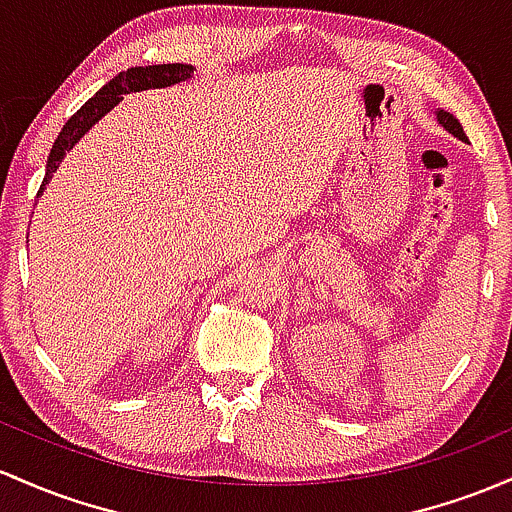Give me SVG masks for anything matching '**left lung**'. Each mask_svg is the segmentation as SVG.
Returning <instances> with one entry per match:
<instances>
[{
	"mask_svg": "<svg viewBox=\"0 0 512 512\" xmlns=\"http://www.w3.org/2000/svg\"><path fill=\"white\" fill-rule=\"evenodd\" d=\"M435 119L440 121V126L445 128V131L452 133L454 138L464 140V143H466V133H464V128H462V123H459L457 119H454V116L449 114V111H445V109H437V111H435Z\"/></svg>",
	"mask_w": 512,
	"mask_h": 512,
	"instance_id": "8db88e82",
	"label": "left lung"
}]
</instances>
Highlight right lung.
Returning a JSON list of instances; mask_svg holds the SVG:
<instances>
[{"label":"right lung","mask_w":512,"mask_h":512,"mask_svg":"<svg viewBox=\"0 0 512 512\" xmlns=\"http://www.w3.org/2000/svg\"><path fill=\"white\" fill-rule=\"evenodd\" d=\"M194 65L184 63H172V65H145V67H128V70L119 72L114 80H109L104 87L94 94L92 99L84 101L82 109L77 111L75 116H70L67 123L60 131V136L55 138L53 148H50L48 165H46V177H43L41 189H38V196L43 194L46 184L53 179V174L58 172L60 162L65 160V155L75 148L77 143L84 138V133L94 126V123L101 121V116L109 114L119 101H123L126 94L133 92H145V89H165L172 87V84L187 82L194 77Z\"/></svg>","instance_id":"1"}]
</instances>
